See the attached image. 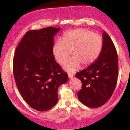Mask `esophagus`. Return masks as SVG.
<instances>
[{"instance_id":"esophagus-1","label":"esophagus","mask_w":130,"mask_h":130,"mask_svg":"<svg viewBox=\"0 0 130 130\" xmlns=\"http://www.w3.org/2000/svg\"><path fill=\"white\" fill-rule=\"evenodd\" d=\"M73 76H74L73 74H72V73H68V77H69V79L73 78Z\"/></svg>"}]
</instances>
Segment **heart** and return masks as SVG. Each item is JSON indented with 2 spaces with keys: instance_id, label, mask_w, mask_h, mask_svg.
Segmentation results:
<instances>
[{
  "instance_id": "heart-1",
  "label": "heart",
  "mask_w": 130,
  "mask_h": 130,
  "mask_svg": "<svg viewBox=\"0 0 130 130\" xmlns=\"http://www.w3.org/2000/svg\"><path fill=\"white\" fill-rule=\"evenodd\" d=\"M103 42L102 37L84 28L72 29L65 32L62 41L57 40L52 47V54L57 62L63 64L68 72H74L82 65L85 68L95 61L100 54Z\"/></svg>"
}]
</instances>
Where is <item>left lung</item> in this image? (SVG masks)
Wrapping results in <instances>:
<instances>
[{"label":"left lung","mask_w":130,"mask_h":130,"mask_svg":"<svg viewBox=\"0 0 130 130\" xmlns=\"http://www.w3.org/2000/svg\"><path fill=\"white\" fill-rule=\"evenodd\" d=\"M118 63L114 43L109 36L104 32L103 45L98 59L75 75L82 83L78 96L83 104L97 108L109 100L116 86Z\"/></svg>","instance_id":"8db88e82"}]
</instances>
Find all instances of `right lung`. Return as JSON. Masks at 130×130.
Listing matches in <instances>:
<instances>
[{
	"mask_svg": "<svg viewBox=\"0 0 130 130\" xmlns=\"http://www.w3.org/2000/svg\"><path fill=\"white\" fill-rule=\"evenodd\" d=\"M60 28L31 30L17 47L13 71L19 93L29 106L38 111L51 109L58 101L57 89L68 76L52 54L54 36Z\"/></svg>",
	"mask_w": 130,
	"mask_h": 130,
	"instance_id": "1",
	"label": "right lung"
}]
</instances>
